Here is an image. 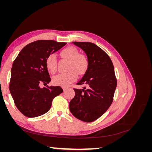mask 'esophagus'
Here are the masks:
<instances>
[{
	"label": "esophagus",
	"instance_id": "34e87169",
	"mask_svg": "<svg viewBox=\"0 0 152 152\" xmlns=\"http://www.w3.org/2000/svg\"><path fill=\"white\" fill-rule=\"evenodd\" d=\"M63 89L64 91H65L66 90V87H63Z\"/></svg>",
	"mask_w": 152,
	"mask_h": 152
}]
</instances>
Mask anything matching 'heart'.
Instances as JSON below:
<instances>
[{
    "mask_svg": "<svg viewBox=\"0 0 152 152\" xmlns=\"http://www.w3.org/2000/svg\"><path fill=\"white\" fill-rule=\"evenodd\" d=\"M61 56L70 61L67 73H60L53 77V82L54 85L62 87L68 86L77 80V75H83L88 68V60L84 55L79 54V50L74 47H68L62 50ZM48 70L52 74L57 70V61L54 54H50L45 60Z\"/></svg>",
    "mask_w": 152,
    "mask_h": 152,
    "instance_id": "heart-1",
    "label": "heart"
}]
</instances>
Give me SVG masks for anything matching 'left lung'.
<instances>
[{"mask_svg":"<svg viewBox=\"0 0 152 152\" xmlns=\"http://www.w3.org/2000/svg\"><path fill=\"white\" fill-rule=\"evenodd\" d=\"M86 53L88 68L74 89L75 96L69 103L70 112L77 118L91 122L99 118L112 104L117 80L111 59L103 50L89 42H72Z\"/></svg>","mask_w":152,"mask_h":152,"instance_id":"8db88e82","label":"left lung"}]
</instances>
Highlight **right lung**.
<instances>
[{
  "label": "right lung",
  "mask_w": 152,
  "mask_h": 152,
  "mask_svg": "<svg viewBox=\"0 0 152 152\" xmlns=\"http://www.w3.org/2000/svg\"><path fill=\"white\" fill-rule=\"evenodd\" d=\"M52 40H40L22 49L12 63L10 91L16 107L25 116L34 118L48 112L53 99L63 93L60 86L40 88L50 78L45 65L50 54L66 45Z\"/></svg>",
  "instance_id": "right-lung-1"
}]
</instances>
